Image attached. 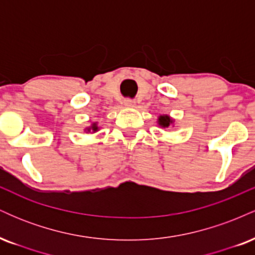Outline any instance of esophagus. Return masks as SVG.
I'll list each match as a JSON object with an SVG mask.
<instances>
[{
	"label": "esophagus",
	"instance_id": "34e87169",
	"mask_svg": "<svg viewBox=\"0 0 255 255\" xmlns=\"http://www.w3.org/2000/svg\"><path fill=\"white\" fill-rule=\"evenodd\" d=\"M124 103H125L126 107H129V108L134 107V105H135V102H134V99H131V98H126Z\"/></svg>",
	"mask_w": 255,
	"mask_h": 255
}]
</instances>
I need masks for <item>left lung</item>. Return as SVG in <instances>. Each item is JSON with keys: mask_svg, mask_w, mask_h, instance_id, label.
Listing matches in <instances>:
<instances>
[{"mask_svg": "<svg viewBox=\"0 0 255 255\" xmlns=\"http://www.w3.org/2000/svg\"><path fill=\"white\" fill-rule=\"evenodd\" d=\"M171 124V120L169 116H160L159 118V125L163 127H169V125Z\"/></svg>", "mask_w": 255, "mask_h": 255, "instance_id": "obj_1", "label": "left lung"}]
</instances>
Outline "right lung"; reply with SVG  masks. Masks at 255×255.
Returning <instances> with one entry per match:
<instances>
[{
  "label": "right lung",
  "instance_id": "add662e5",
  "mask_svg": "<svg viewBox=\"0 0 255 255\" xmlns=\"http://www.w3.org/2000/svg\"><path fill=\"white\" fill-rule=\"evenodd\" d=\"M93 128H95V127H93ZM95 129H96V128H95Z\"/></svg>",
  "mask_w": 255,
  "mask_h": 255
}]
</instances>
